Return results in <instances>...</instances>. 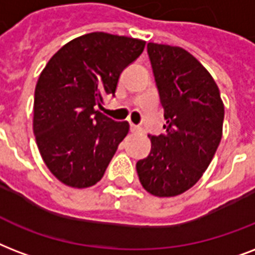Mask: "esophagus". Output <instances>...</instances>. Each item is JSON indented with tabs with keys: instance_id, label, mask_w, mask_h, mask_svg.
Wrapping results in <instances>:
<instances>
[{
	"instance_id": "obj_1",
	"label": "esophagus",
	"mask_w": 255,
	"mask_h": 255,
	"mask_svg": "<svg viewBox=\"0 0 255 255\" xmlns=\"http://www.w3.org/2000/svg\"><path fill=\"white\" fill-rule=\"evenodd\" d=\"M130 131H131V133H142V129L138 125L130 124Z\"/></svg>"
}]
</instances>
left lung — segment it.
Segmentation results:
<instances>
[{"label":"left lung","instance_id":"left-lung-1","mask_svg":"<svg viewBox=\"0 0 255 255\" xmlns=\"http://www.w3.org/2000/svg\"><path fill=\"white\" fill-rule=\"evenodd\" d=\"M147 54L166 125L165 134H149L150 154L135 167L146 191L174 197L194 186L212 162L224 104L213 77L185 49L149 42Z\"/></svg>","mask_w":255,"mask_h":255}]
</instances>
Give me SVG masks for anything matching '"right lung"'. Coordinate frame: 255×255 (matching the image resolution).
<instances>
[{
  "instance_id": "obj_1",
  "label": "right lung",
  "mask_w": 255,
  "mask_h": 255,
  "mask_svg": "<svg viewBox=\"0 0 255 255\" xmlns=\"http://www.w3.org/2000/svg\"><path fill=\"white\" fill-rule=\"evenodd\" d=\"M143 47L142 39L94 31L61 47L41 73L33 130L43 162L65 185L84 189L105 174L129 124L96 106L105 96L114 97L122 70Z\"/></svg>"
}]
</instances>
